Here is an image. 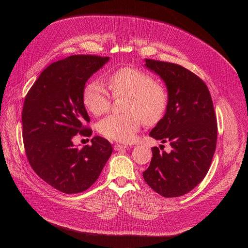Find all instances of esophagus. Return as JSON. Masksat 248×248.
Returning a JSON list of instances; mask_svg holds the SVG:
<instances>
[{
  "label": "esophagus",
  "instance_id": "1",
  "mask_svg": "<svg viewBox=\"0 0 248 248\" xmlns=\"http://www.w3.org/2000/svg\"><path fill=\"white\" fill-rule=\"evenodd\" d=\"M126 148H128V147H126V146H124V145H121V144H115V145H114V150H115V151L124 150V149H126Z\"/></svg>",
  "mask_w": 248,
  "mask_h": 248
}]
</instances>
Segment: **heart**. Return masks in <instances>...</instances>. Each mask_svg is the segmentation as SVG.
I'll list each match as a JSON object with an SVG mask.
<instances>
[{
	"instance_id": "heart-1",
	"label": "heart",
	"mask_w": 248,
	"mask_h": 248,
	"mask_svg": "<svg viewBox=\"0 0 248 248\" xmlns=\"http://www.w3.org/2000/svg\"><path fill=\"white\" fill-rule=\"evenodd\" d=\"M108 88L114 96L127 95L125 114H112L98 124L99 133L106 138L131 142L141 124H158L166 113L169 97L166 89L157 84L155 78L146 71L134 67H123L107 77ZM111 96L100 81H91L83 90V103L88 111L99 116L110 108Z\"/></svg>"
}]
</instances>
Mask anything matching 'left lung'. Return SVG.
Wrapping results in <instances>:
<instances>
[{
    "label": "left lung",
    "instance_id": "1",
    "mask_svg": "<svg viewBox=\"0 0 248 248\" xmlns=\"http://www.w3.org/2000/svg\"><path fill=\"white\" fill-rule=\"evenodd\" d=\"M146 66L165 82L169 104L150 133L171 152L152 148L153 158L142 173L146 183L166 198L196 187L209 170L217 140V122L209 90L201 78L181 65L145 59Z\"/></svg>",
    "mask_w": 248,
    "mask_h": 248
}]
</instances>
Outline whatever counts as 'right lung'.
<instances>
[{"label":"right lung","mask_w":248,"mask_h":248,"mask_svg":"<svg viewBox=\"0 0 248 248\" xmlns=\"http://www.w3.org/2000/svg\"><path fill=\"white\" fill-rule=\"evenodd\" d=\"M109 57L72 55L50 64L25 97L22 111L26 155L34 172L66 194L87 190L111 155L110 142L101 137L78 149L73 138L90 137V119L83 103L88 78Z\"/></svg>","instance_id":"right-lung-1"}]
</instances>
